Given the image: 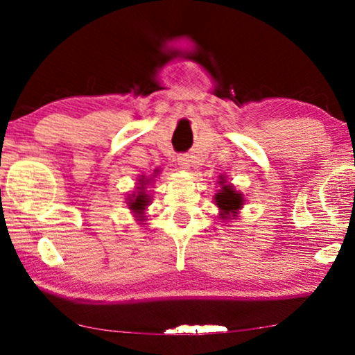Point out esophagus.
I'll use <instances>...</instances> for the list:
<instances>
[{
	"label": "esophagus",
	"instance_id": "34e87169",
	"mask_svg": "<svg viewBox=\"0 0 355 355\" xmlns=\"http://www.w3.org/2000/svg\"><path fill=\"white\" fill-rule=\"evenodd\" d=\"M178 166H179V169H182V171H187V169L191 168V159H189L187 155H179Z\"/></svg>",
	"mask_w": 355,
	"mask_h": 355
}]
</instances>
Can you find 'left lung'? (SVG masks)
Returning a JSON list of instances; mask_svg holds the SVG:
<instances>
[{
    "label": "left lung",
    "mask_w": 355,
    "mask_h": 355,
    "mask_svg": "<svg viewBox=\"0 0 355 355\" xmlns=\"http://www.w3.org/2000/svg\"><path fill=\"white\" fill-rule=\"evenodd\" d=\"M220 186L221 189L215 196V202L218 208L221 210L220 218L227 220V218L237 215V211H239L242 205H244V198H242L241 192H237L231 184H226V181L223 178L220 181Z\"/></svg>",
    "instance_id": "obj_1"
}]
</instances>
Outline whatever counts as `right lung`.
I'll list each match as a JSON object with an SVG mask.
<instances>
[{"mask_svg":"<svg viewBox=\"0 0 355 355\" xmlns=\"http://www.w3.org/2000/svg\"><path fill=\"white\" fill-rule=\"evenodd\" d=\"M155 174H157V173H155ZM148 181H150V179H147V181H145L144 178L140 179V187H137L139 192L137 193H132V197L128 198V200H129L128 202L129 203V208L135 213V215H142V211L145 210V207L148 205V196L144 192L145 182H148ZM137 218H140V221H142V216H137Z\"/></svg>","mask_w":355,"mask_h":355,"instance_id":"obj_1","label":"right lung"}]
</instances>
